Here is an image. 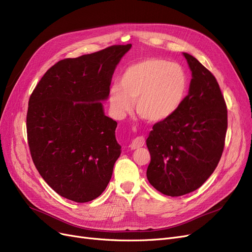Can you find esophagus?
I'll list each match as a JSON object with an SVG mask.
<instances>
[{"instance_id": "34e87169", "label": "esophagus", "mask_w": 252, "mask_h": 252, "mask_svg": "<svg viewBox=\"0 0 252 252\" xmlns=\"http://www.w3.org/2000/svg\"><path fill=\"white\" fill-rule=\"evenodd\" d=\"M145 143V140L144 138L142 136H139V137H136L135 139H133L132 143L129 144V147L132 148V150H136V148H139V147H142Z\"/></svg>"}]
</instances>
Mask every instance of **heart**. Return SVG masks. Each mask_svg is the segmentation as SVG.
I'll use <instances>...</instances> for the list:
<instances>
[{"instance_id": "1", "label": "heart", "mask_w": 252, "mask_h": 252, "mask_svg": "<svg viewBox=\"0 0 252 252\" xmlns=\"http://www.w3.org/2000/svg\"><path fill=\"white\" fill-rule=\"evenodd\" d=\"M188 88V73L180 64L150 58L125 69L119 85L109 90V102L113 114L121 118L132 109V99L139 116L158 123L180 109Z\"/></svg>"}]
</instances>
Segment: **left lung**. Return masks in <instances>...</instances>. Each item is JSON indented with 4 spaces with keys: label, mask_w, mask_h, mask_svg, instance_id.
<instances>
[{
    "label": "left lung",
    "mask_w": 252,
    "mask_h": 252,
    "mask_svg": "<svg viewBox=\"0 0 252 252\" xmlns=\"http://www.w3.org/2000/svg\"><path fill=\"white\" fill-rule=\"evenodd\" d=\"M192 79L180 109L154 125L146 139L151 154L148 182L168 196L198 189L216 169L227 129V109L213 73L184 53Z\"/></svg>",
    "instance_id": "obj_1"
}]
</instances>
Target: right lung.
I'll return each instance as SVG.
<instances>
[{"mask_svg":"<svg viewBox=\"0 0 252 252\" xmlns=\"http://www.w3.org/2000/svg\"><path fill=\"white\" fill-rule=\"evenodd\" d=\"M132 44L61 60L29 99L27 136L33 163L62 197L88 202L104 192L121 146L117 123L104 113L112 76Z\"/></svg>","mask_w":252,"mask_h":252,"instance_id":"right-lung-1","label":"right lung"}]
</instances>
